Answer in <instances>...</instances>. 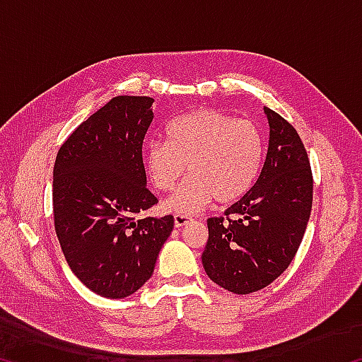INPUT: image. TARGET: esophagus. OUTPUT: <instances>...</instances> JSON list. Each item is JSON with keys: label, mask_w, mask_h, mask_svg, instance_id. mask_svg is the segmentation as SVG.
Instances as JSON below:
<instances>
[{"label": "esophagus", "mask_w": 362, "mask_h": 362, "mask_svg": "<svg viewBox=\"0 0 362 362\" xmlns=\"http://www.w3.org/2000/svg\"><path fill=\"white\" fill-rule=\"evenodd\" d=\"M188 222H192V217L183 216V214H175V216H174V225H175V228H180V226L187 225Z\"/></svg>", "instance_id": "esophagus-1"}]
</instances>
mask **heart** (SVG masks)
Wrapping results in <instances>:
<instances>
[{
  "label": "heart",
  "instance_id": "heart-1",
  "mask_svg": "<svg viewBox=\"0 0 362 362\" xmlns=\"http://www.w3.org/2000/svg\"><path fill=\"white\" fill-rule=\"evenodd\" d=\"M166 142H151L144 164L153 187L170 192L185 174L192 175L164 201L163 209L194 214L212 201L231 204L259 179L265 144L259 127L214 108L180 115L164 127Z\"/></svg>",
  "mask_w": 362,
  "mask_h": 362
}]
</instances>
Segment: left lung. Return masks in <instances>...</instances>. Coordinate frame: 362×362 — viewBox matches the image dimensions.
Listing matches in <instances>:
<instances>
[{
    "label": "left lung",
    "mask_w": 362,
    "mask_h": 362,
    "mask_svg": "<svg viewBox=\"0 0 362 362\" xmlns=\"http://www.w3.org/2000/svg\"><path fill=\"white\" fill-rule=\"evenodd\" d=\"M269 126L267 158L254 187L207 220L209 240L201 260L207 276L233 293L272 284L289 267L305 235L313 177L308 155L283 116L263 108Z\"/></svg>",
    "instance_id": "1"
}]
</instances>
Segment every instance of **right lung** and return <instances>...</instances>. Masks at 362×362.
<instances>
[{
  "instance_id": "1",
  "label": "right lung",
  "mask_w": 362,
  "mask_h": 362,
  "mask_svg": "<svg viewBox=\"0 0 362 362\" xmlns=\"http://www.w3.org/2000/svg\"><path fill=\"white\" fill-rule=\"evenodd\" d=\"M151 97L118 95L81 122L54 164V225L65 260L100 297L124 298L151 278L174 217L134 216L156 204L142 144Z\"/></svg>"
}]
</instances>
